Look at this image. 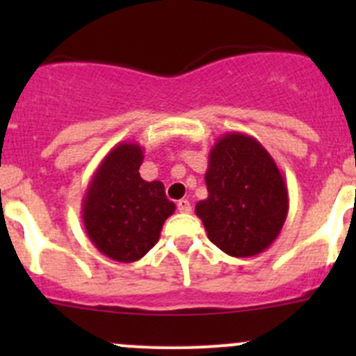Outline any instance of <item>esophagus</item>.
Returning <instances> with one entry per match:
<instances>
[{
  "instance_id": "34e87169",
  "label": "esophagus",
  "mask_w": 356,
  "mask_h": 356,
  "mask_svg": "<svg viewBox=\"0 0 356 356\" xmlns=\"http://www.w3.org/2000/svg\"><path fill=\"white\" fill-rule=\"evenodd\" d=\"M177 210L181 211V213H189V211H191V203H189V200H179Z\"/></svg>"
}]
</instances>
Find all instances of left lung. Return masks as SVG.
Here are the masks:
<instances>
[{
	"mask_svg": "<svg viewBox=\"0 0 356 356\" xmlns=\"http://www.w3.org/2000/svg\"><path fill=\"white\" fill-rule=\"evenodd\" d=\"M208 198L196 203L208 239L236 258L254 257L277 239L289 210L288 186L253 136L227 132L208 156Z\"/></svg>",
	"mask_w": 356,
	"mask_h": 356,
	"instance_id": "left-lung-1",
	"label": "left lung"
}]
</instances>
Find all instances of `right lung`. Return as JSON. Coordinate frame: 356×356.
Segmentation results:
<instances>
[{
  "label": "right lung",
  "instance_id": "right-lung-1",
  "mask_svg": "<svg viewBox=\"0 0 356 356\" xmlns=\"http://www.w3.org/2000/svg\"><path fill=\"white\" fill-rule=\"evenodd\" d=\"M143 158L138 143H118L98 165L82 198L88 238L105 257L122 264L145 257L175 211L165 186L139 175Z\"/></svg>",
  "mask_w": 356,
  "mask_h": 356
}]
</instances>
